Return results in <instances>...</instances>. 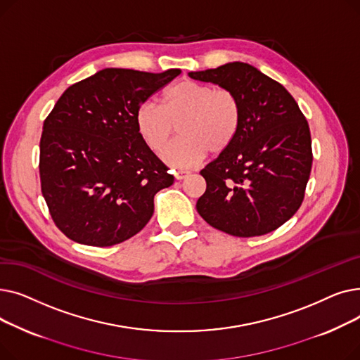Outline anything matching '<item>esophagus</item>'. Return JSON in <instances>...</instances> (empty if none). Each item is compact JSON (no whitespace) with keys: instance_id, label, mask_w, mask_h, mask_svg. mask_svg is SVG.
I'll return each instance as SVG.
<instances>
[{"instance_id":"34e87169","label":"esophagus","mask_w":360,"mask_h":360,"mask_svg":"<svg viewBox=\"0 0 360 360\" xmlns=\"http://www.w3.org/2000/svg\"><path fill=\"white\" fill-rule=\"evenodd\" d=\"M186 175H188L186 170H176V172H175V178L176 179H184Z\"/></svg>"}]
</instances>
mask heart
<instances>
[{
  "label": "heart",
  "instance_id": "1",
  "mask_svg": "<svg viewBox=\"0 0 360 360\" xmlns=\"http://www.w3.org/2000/svg\"><path fill=\"white\" fill-rule=\"evenodd\" d=\"M242 122V106L231 89H214L194 80H182L167 87L160 105L144 102L136 110V128L144 144L155 153L179 137L163 153L174 167H190L207 151L220 153L235 140Z\"/></svg>",
  "mask_w": 360,
  "mask_h": 360
}]
</instances>
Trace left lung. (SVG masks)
Segmentation results:
<instances>
[{
  "label": "left lung",
  "instance_id": "1",
  "mask_svg": "<svg viewBox=\"0 0 360 360\" xmlns=\"http://www.w3.org/2000/svg\"><path fill=\"white\" fill-rule=\"evenodd\" d=\"M190 77L231 89L242 106L235 140L200 172L207 188L197 212L232 236L276 231L297 212L311 175L305 115L285 87L250 64L229 63Z\"/></svg>",
  "mask_w": 360,
  "mask_h": 360
}]
</instances>
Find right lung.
Wrapping results in <instances>:
<instances>
[{"label": "right lung", "mask_w": 360, "mask_h": 360, "mask_svg": "<svg viewBox=\"0 0 360 360\" xmlns=\"http://www.w3.org/2000/svg\"><path fill=\"white\" fill-rule=\"evenodd\" d=\"M179 74L105 68L55 103L44 122L39 174L51 217L67 238L112 247L153 216L155 195L174 175L140 139L136 110Z\"/></svg>", "instance_id": "1"}]
</instances>
